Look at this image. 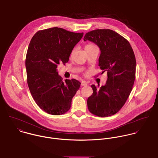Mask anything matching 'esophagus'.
<instances>
[{
	"instance_id": "34e87169",
	"label": "esophagus",
	"mask_w": 158,
	"mask_h": 158,
	"mask_svg": "<svg viewBox=\"0 0 158 158\" xmlns=\"http://www.w3.org/2000/svg\"><path fill=\"white\" fill-rule=\"evenodd\" d=\"M81 85L82 86H87V83H86V81H82L81 83Z\"/></svg>"
}]
</instances>
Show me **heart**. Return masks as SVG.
<instances>
[{
	"label": "heart",
	"mask_w": 158,
	"mask_h": 158,
	"mask_svg": "<svg viewBox=\"0 0 158 158\" xmlns=\"http://www.w3.org/2000/svg\"><path fill=\"white\" fill-rule=\"evenodd\" d=\"M93 46H94V45H93V44H87V45L85 46V48H89V47H93ZM74 51H75V49L72 50V53H71V55H72V54L73 53Z\"/></svg>",
	"instance_id": "heart-1"
}]
</instances>
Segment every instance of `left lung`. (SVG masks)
<instances>
[{"label": "left lung", "mask_w": 158, "mask_h": 158, "mask_svg": "<svg viewBox=\"0 0 158 158\" xmlns=\"http://www.w3.org/2000/svg\"><path fill=\"white\" fill-rule=\"evenodd\" d=\"M84 41L95 43L101 49L99 65L107 72V80L100 88L91 85L93 94L87 101L89 111L101 117L116 114L126 103L135 78L136 60L129 42L110 29L86 33Z\"/></svg>", "instance_id": "1"}]
</instances>
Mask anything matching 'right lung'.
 I'll list each match as a JSON object with an SVG mask.
<instances>
[{"label":"right lung","instance_id":"1","mask_svg":"<svg viewBox=\"0 0 158 158\" xmlns=\"http://www.w3.org/2000/svg\"><path fill=\"white\" fill-rule=\"evenodd\" d=\"M83 35L56 27L38 31L30 42L26 57L27 85L35 103L48 114L69 111L80 88L81 83L75 79L63 81L57 67L69 61Z\"/></svg>","mask_w":158,"mask_h":158}]
</instances>
